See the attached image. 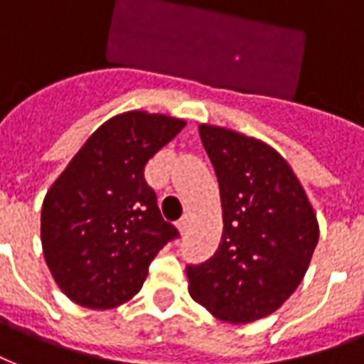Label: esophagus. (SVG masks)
<instances>
[{
    "instance_id": "obj_1",
    "label": "esophagus",
    "mask_w": 364,
    "mask_h": 364,
    "mask_svg": "<svg viewBox=\"0 0 364 364\" xmlns=\"http://www.w3.org/2000/svg\"><path fill=\"white\" fill-rule=\"evenodd\" d=\"M188 226H190V217H188V215H184V217L178 220L180 234H186V232H188Z\"/></svg>"
}]
</instances>
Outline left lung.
<instances>
[{
    "instance_id": "1",
    "label": "left lung",
    "mask_w": 364,
    "mask_h": 364,
    "mask_svg": "<svg viewBox=\"0 0 364 364\" xmlns=\"http://www.w3.org/2000/svg\"><path fill=\"white\" fill-rule=\"evenodd\" d=\"M199 136L217 172L224 230L211 259L186 267L190 296L220 321L247 324L301 284L318 224L280 153L220 127L201 124Z\"/></svg>"
}]
</instances>
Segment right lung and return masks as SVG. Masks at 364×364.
<instances>
[{
    "mask_svg": "<svg viewBox=\"0 0 364 364\" xmlns=\"http://www.w3.org/2000/svg\"><path fill=\"white\" fill-rule=\"evenodd\" d=\"M186 127L130 111L101 124L46 193L42 247L57 286L88 309H113L144 286L149 264L180 236L161 217L144 171Z\"/></svg>",
    "mask_w": 364,
    "mask_h": 364,
    "instance_id": "right-lung-1",
    "label": "right lung"
}]
</instances>
